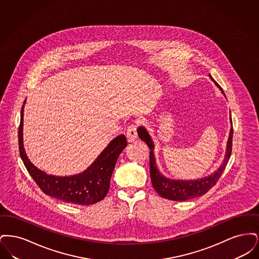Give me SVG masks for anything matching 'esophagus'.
<instances>
[{"mask_svg": "<svg viewBox=\"0 0 259 259\" xmlns=\"http://www.w3.org/2000/svg\"><path fill=\"white\" fill-rule=\"evenodd\" d=\"M137 126L136 125H130L128 128H127V132H126V137H127V140L128 142H133L137 138Z\"/></svg>", "mask_w": 259, "mask_h": 259, "instance_id": "34e87169", "label": "esophagus"}]
</instances>
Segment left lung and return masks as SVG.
<instances>
[{"label":"left lung","mask_w":259,"mask_h":259,"mask_svg":"<svg viewBox=\"0 0 259 259\" xmlns=\"http://www.w3.org/2000/svg\"><path fill=\"white\" fill-rule=\"evenodd\" d=\"M210 78L213 80V78L211 76H210ZM214 83L220 87V85L215 81H214ZM222 93L224 94L223 91H222ZM231 122H232V120H231ZM138 135L142 141H144L148 145V148L150 149V151H149V170H150V179H151V184H152L153 188L156 190V192L160 195L161 197L166 198L169 200H174V201H185V200L193 199V198L199 197V196L206 194L220 180L222 172L225 170V167L229 161V158L231 156V152H232L233 126L230 130V134L228 138L225 158H224L223 164L221 166V168L217 172L207 178L200 179L196 181H172V180L164 178L160 172H158L156 164H155L154 155H153L154 146H153V143L148 135V132L146 131V129L144 127H140L138 129Z\"/></svg>","instance_id":"1"}]
</instances>
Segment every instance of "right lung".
Returning a JSON list of instances; mask_svg holds the SVG:
<instances>
[{"label": "right lung", "mask_w": 259, "mask_h": 259, "mask_svg": "<svg viewBox=\"0 0 259 259\" xmlns=\"http://www.w3.org/2000/svg\"><path fill=\"white\" fill-rule=\"evenodd\" d=\"M23 107L18 128V146L21 159L40 190L50 197L75 205H92L106 197L115 163L127 146L125 136L113 139L98 158L84 172L72 177H55L38 170L27 158L23 147Z\"/></svg>", "instance_id": "right-lung-1"}]
</instances>
